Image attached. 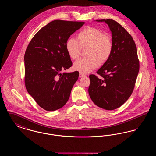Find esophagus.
Instances as JSON below:
<instances>
[{
	"instance_id": "1",
	"label": "esophagus",
	"mask_w": 156,
	"mask_h": 156,
	"mask_svg": "<svg viewBox=\"0 0 156 156\" xmlns=\"http://www.w3.org/2000/svg\"><path fill=\"white\" fill-rule=\"evenodd\" d=\"M85 76V75L83 74H82L81 73H80V75H79V77H80V78H82V77Z\"/></svg>"
}]
</instances>
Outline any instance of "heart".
Returning a JSON list of instances; mask_svg holds the SVG:
<instances>
[{"label":"heart","instance_id":"1","mask_svg":"<svg viewBox=\"0 0 156 156\" xmlns=\"http://www.w3.org/2000/svg\"><path fill=\"white\" fill-rule=\"evenodd\" d=\"M78 40L69 38L66 47L68 55L73 59L77 58L81 51V47L88 46L87 57L76 61L75 70L81 73H89L97 68L100 62H105L111 55L113 41L109 35L105 34L102 30L94 27H87L78 34Z\"/></svg>","mask_w":156,"mask_h":156}]
</instances>
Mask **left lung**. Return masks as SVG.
Wrapping results in <instances>:
<instances>
[{"instance_id":"obj_1","label":"left lung","mask_w":156,"mask_h":156,"mask_svg":"<svg viewBox=\"0 0 156 156\" xmlns=\"http://www.w3.org/2000/svg\"><path fill=\"white\" fill-rule=\"evenodd\" d=\"M106 23L111 31V55L97 73L90 75L88 88L92 101L106 110H114L132 95L139 71L136 45L131 35L119 23L112 19L97 20Z\"/></svg>"}]
</instances>
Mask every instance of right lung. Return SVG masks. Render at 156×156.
Returning a JSON list of instances; mask_svg holds the SVG:
<instances>
[{"label":"right lung","mask_w":156,"mask_h":156,"mask_svg":"<svg viewBox=\"0 0 156 156\" xmlns=\"http://www.w3.org/2000/svg\"><path fill=\"white\" fill-rule=\"evenodd\" d=\"M83 22L56 20L33 37L24 54V82L27 92L47 111L61 108L68 101L79 73H61L72 66L66 50L68 39Z\"/></svg>","instance_id":"obj_1"}]
</instances>
